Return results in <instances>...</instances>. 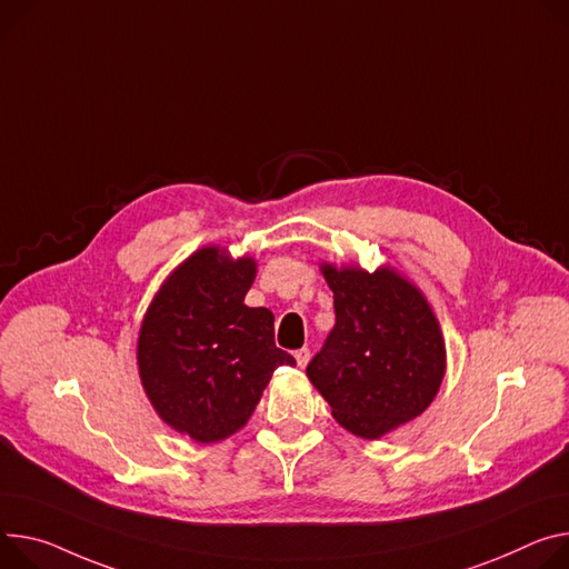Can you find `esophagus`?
<instances>
[{"instance_id": "esophagus-1", "label": "esophagus", "mask_w": 569, "mask_h": 569, "mask_svg": "<svg viewBox=\"0 0 569 569\" xmlns=\"http://www.w3.org/2000/svg\"><path fill=\"white\" fill-rule=\"evenodd\" d=\"M295 360H297L299 368H306L308 360H311V349H308V347L297 349V351H295Z\"/></svg>"}]
</instances>
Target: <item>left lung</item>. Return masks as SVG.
Returning <instances> with one entry per match:
<instances>
[{
  "instance_id": "obj_1",
  "label": "left lung",
  "mask_w": 569,
  "mask_h": 569,
  "mask_svg": "<svg viewBox=\"0 0 569 569\" xmlns=\"http://www.w3.org/2000/svg\"><path fill=\"white\" fill-rule=\"evenodd\" d=\"M336 327L306 368L333 418L377 440L418 418L445 377V342L425 295L392 270L322 268Z\"/></svg>"
}]
</instances>
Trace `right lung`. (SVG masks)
Listing matches in <instances>:
<instances>
[{
    "label": "right lung",
    "mask_w": 569,
    "mask_h": 569,
    "mask_svg": "<svg viewBox=\"0 0 569 569\" xmlns=\"http://www.w3.org/2000/svg\"><path fill=\"white\" fill-rule=\"evenodd\" d=\"M253 258L231 261L203 247L153 297L140 327L138 368L159 416L197 442L244 427L279 366L295 358L274 345V316L249 308Z\"/></svg>",
    "instance_id": "right-lung-1"
}]
</instances>
